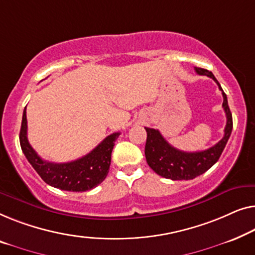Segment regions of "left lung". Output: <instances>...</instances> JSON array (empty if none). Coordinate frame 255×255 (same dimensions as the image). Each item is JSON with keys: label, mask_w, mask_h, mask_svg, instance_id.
<instances>
[{"label": "left lung", "mask_w": 255, "mask_h": 255, "mask_svg": "<svg viewBox=\"0 0 255 255\" xmlns=\"http://www.w3.org/2000/svg\"><path fill=\"white\" fill-rule=\"evenodd\" d=\"M195 72L200 76H207L219 85L223 95V109L227 116V125L224 135L216 145L201 152H183L172 147L165 140L160 131L145 128L147 140L145 155L147 163L153 170L164 178L172 180H189L202 175L219 161L232 131V115L228 106L227 94L224 93L220 83L210 71L206 69L195 68Z\"/></svg>", "instance_id": "obj_1"}]
</instances>
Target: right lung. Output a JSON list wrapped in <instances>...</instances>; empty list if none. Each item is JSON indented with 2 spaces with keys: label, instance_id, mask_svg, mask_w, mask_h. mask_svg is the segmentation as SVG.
Masks as SVG:
<instances>
[{
  "label": "right lung",
  "instance_id": "add662e5",
  "mask_svg": "<svg viewBox=\"0 0 255 255\" xmlns=\"http://www.w3.org/2000/svg\"><path fill=\"white\" fill-rule=\"evenodd\" d=\"M120 132H115L103 139L95 148L78 160L66 163H53L42 160L27 140L26 107L21 120L19 141L21 150L27 161L39 173L43 182L56 189L84 192L101 184L108 175L112 152Z\"/></svg>",
  "mask_w": 255,
  "mask_h": 255
}]
</instances>
